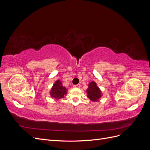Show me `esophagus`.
<instances>
[{
    "mask_svg": "<svg viewBox=\"0 0 150 150\" xmlns=\"http://www.w3.org/2000/svg\"><path fill=\"white\" fill-rule=\"evenodd\" d=\"M81 87V84H76V85H74V88H79Z\"/></svg>",
    "mask_w": 150,
    "mask_h": 150,
    "instance_id": "1",
    "label": "esophagus"
}]
</instances>
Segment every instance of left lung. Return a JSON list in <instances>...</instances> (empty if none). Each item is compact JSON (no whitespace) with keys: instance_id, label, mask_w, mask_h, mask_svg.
<instances>
[{"instance_id":"left-lung-1","label":"left lung","mask_w":150,"mask_h":150,"mask_svg":"<svg viewBox=\"0 0 150 150\" xmlns=\"http://www.w3.org/2000/svg\"><path fill=\"white\" fill-rule=\"evenodd\" d=\"M89 87L86 90L88 94V98L93 101H97L102 96L101 90L98 87L96 83L94 81H92L89 84Z\"/></svg>"}]
</instances>
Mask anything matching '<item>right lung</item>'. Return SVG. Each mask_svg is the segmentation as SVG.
Segmentation results:
<instances>
[{
  "label": "right lung",
  "mask_w": 150,
  "mask_h": 150,
  "mask_svg": "<svg viewBox=\"0 0 150 150\" xmlns=\"http://www.w3.org/2000/svg\"><path fill=\"white\" fill-rule=\"evenodd\" d=\"M67 94V89L62 86V83L59 80H57L51 88L50 94L52 98L56 99H59L64 97Z\"/></svg>",
  "instance_id": "right-lung-1"
}]
</instances>
